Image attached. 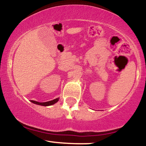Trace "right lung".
Masks as SVG:
<instances>
[{"mask_svg":"<svg viewBox=\"0 0 146 146\" xmlns=\"http://www.w3.org/2000/svg\"><path fill=\"white\" fill-rule=\"evenodd\" d=\"M58 100H59V98H56L55 99V100H51V101L46 102H38L36 101H33V100H31V102H32V103L35 104L44 106H51V105L54 104H56V102H58Z\"/></svg>","mask_w":146,"mask_h":146,"instance_id":"right-lung-1","label":"right lung"}]
</instances>
